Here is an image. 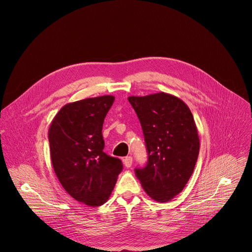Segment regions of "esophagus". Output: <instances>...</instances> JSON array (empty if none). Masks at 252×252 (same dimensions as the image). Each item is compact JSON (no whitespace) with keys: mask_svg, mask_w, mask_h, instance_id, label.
Wrapping results in <instances>:
<instances>
[{"mask_svg":"<svg viewBox=\"0 0 252 252\" xmlns=\"http://www.w3.org/2000/svg\"><path fill=\"white\" fill-rule=\"evenodd\" d=\"M124 164L126 167H130L132 165V158L131 157H126L124 158Z\"/></svg>","mask_w":252,"mask_h":252,"instance_id":"esophagus-1","label":"esophagus"}]
</instances>
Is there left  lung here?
<instances>
[{"label":"left lung","mask_w":252,"mask_h":252,"mask_svg":"<svg viewBox=\"0 0 252 252\" xmlns=\"http://www.w3.org/2000/svg\"><path fill=\"white\" fill-rule=\"evenodd\" d=\"M127 99L148 151V162L134 169L135 175L153 199L169 201L183 191L197 160L199 138L192 114L181 98L165 93Z\"/></svg>","instance_id":"8db88e82"}]
</instances>
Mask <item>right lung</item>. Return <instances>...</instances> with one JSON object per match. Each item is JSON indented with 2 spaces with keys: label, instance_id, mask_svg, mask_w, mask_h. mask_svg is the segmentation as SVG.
<instances>
[{
  "label": "right lung",
  "instance_id": "1",
  "mask_svg": "<svg viewBox=\"0 0 252 252\" xmlns=\"http://www.w3.org/2000/svg\"><path fill=\"white\" fill-rule=\"evenodd\" d=\"M114 95L90 97L63 105L49 129L51 158L65 191L89 206L109 199L121 171L120 158L103 153L101 130Z\"/></svg>",
  "mask_w": 252,
  "mask_h": 252
}]
</instances>
